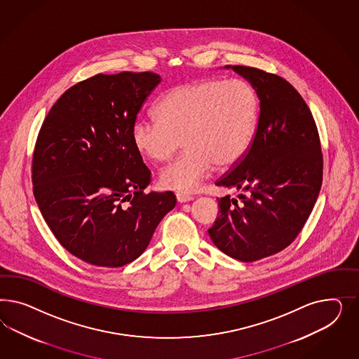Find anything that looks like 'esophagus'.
I'll list each match as a JSON object with an SVG mask.
<instances>
[{
	"mask_svg": "<svg viewBox=\"0 0 359 359\" xmlns=\"http://www.w3.org/2000/svg\"><path fill=\"white\" fill-rule=\"evenodd\" d=\"M176 200H177L179 203H188V201H192L194 197L187 195V194H176Z\"/></svg>",
	"mask_w": 359,
	"mask_h": 359,
	"instance_id": "esophagus-1",
	"label": "esophagus"
}]
</instances>
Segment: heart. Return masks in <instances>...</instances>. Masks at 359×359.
Instances as JSON below:
<instances>
[{"instance_id":"heart-1","label":"heart","mask_w":359,"mask_h":359,"mask_svg":"<svg viewBox=\"0 0 359 359\" xmlns=\"http://www.w3.org/2000/svg\"><path fill=\"white\" fill-rule=\"evenodd\" d=\"M156 115L134 122V149L152 162H164L183 141L185 151L159 180L167 189L194 192L215 165L225 170L241 161L255 131L258 100L242 80L203 79L171 88Z\"/></svg>"}]
</instances>
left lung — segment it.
I'll return each mask as SVG.
<instances>
[{"label": "left lung", "mask_w": 359, "mask_h": 359, "mask_svg": "<svg viewBox=\"0 0 359 359\" xmlns=\"http://www.w3.org/2000/svg\"><path fill=\"white\" fill-rule=\"evenodd\" d=\"M250 83L259 120L250 149L216 185L237 198H218L209 237L242 262L273 255L292 243L315 207L323 183V155L312 113L288 81L258 68L225 65Z\"/></svg>", "instance_id": "left-lung-1"}]
</instances>
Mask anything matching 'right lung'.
Listing matches in <instances>:
<instances>
[{"instance_id":"obj_1","label":"right lung","mask_w":359,"mask_h":359,"mask_svg":"<svg viewBox=\"0 0 359 359\" xmlns=\"http://www.w3.org/2000/svg\"><path fill=\"white\" fill-rule=\"evenodd\" d=\"M161 81L152 72L98 74L65 90L39 131L35 200L60 245L89 264L135 261L176 205L172 192H143L151 172L131 141L137 114Z\"/></svg>"}]
</instances>
